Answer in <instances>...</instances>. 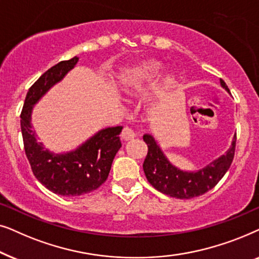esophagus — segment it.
<instances>
[{"mask_svg":"<svg viewBox=\"0 0 259 259\" xmlns=\"http://www.w3.org/2000/svg\"><path fill=\"white\" fill-rule=\"evenodd\" d=\"M121 138L125 141L132 140V139H134V138H136V132H134V131L131 128V127H125V128H123V131H122V133H121Z\"/></svg>","mask_w":259,"mask_h":259,"instance_id":"1","label":"esophagus"}]
</instances>
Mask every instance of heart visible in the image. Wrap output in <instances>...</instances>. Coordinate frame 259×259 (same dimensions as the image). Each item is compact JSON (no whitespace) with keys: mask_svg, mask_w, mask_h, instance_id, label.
Wrapping results in <instances>:
<instances>
[{"mask_svg":"<svg viewBox=\"0 0 259 259\" xmlns=\"http://www.w3.org/2000/svg\"><path fill=\"white\" fill-rule=\"evenodd\" d=\"M164 66L161 62L155 61V60H150L140 63L139 66L133 67L127 70L123 76L121 88L125 93H131V92L137 90H143L150 86L152 82H154L155 79L160 75ZM178 84V77L175 73L167 72L162 75L158 81L157 92L160 95H168L175 90Z\"/></svg>","mask_w":259,"mask_h":259,"instance_id":"b5f03b06","label":"heart"}]
</instances>
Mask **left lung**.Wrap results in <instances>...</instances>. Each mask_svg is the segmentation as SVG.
I'll return each mask as SVG.
<instances>
[{"label": "left lung", "mask_w": 259, "mask_h": 259, "mask_svg": "<svg viewBox=\"0 0 259 259\" xmlns=\"http://www.w3.org/2000/svg\"><path fill=\"white\" fill-rule=\"evenodd\" d=\"M221 86L230 93L228 86L222 79ZM143 138L148 146V153L143 165L148 183L159 192L178 199H191L213 189L228 172L235 155L236 134L225 154L214 159L203 168L185 171L168 160L152 134H144Z\"/></svg>", "instance_id": "1"}]
</instances>
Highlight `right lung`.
<instances>
[{
	"instance_id": "right-lung-1",
	"label": "right lung",
	"mask_w": 259,
	"mask_h": 259,
	"mask_svg": "<svg viewBox=\"0 0 259 259\" xmlns=\"http://www.w3.org/2000/svg\"><path fill=\"white\" fill-rule=\"evenodd\" d=\"M79 58L61 61L42 74L28 91L21 113V132L34 176L53 193L75 197L97 190L107 179L121 147L122 126L98 131L74 150L56 153L45 146L31 122L34 106L76 66Z\"/></svg>"
}]
</instances>
